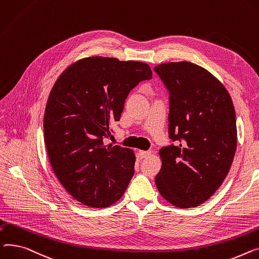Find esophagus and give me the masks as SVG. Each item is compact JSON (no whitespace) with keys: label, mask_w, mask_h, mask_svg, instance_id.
Instances as JSON below:
<instances>
[{"label":"esophagus","mask_w":259,"mask_h":259,"mask_svg":"<svg viewBox=\"0 0 259 259\" xmlns=\"http://www.w3.org/2000/svg\"><path fill=\"white\" fill-rule=\"evenodd\" d=\"M151 155V151L150 150H139V156H140V158L141 159H143V158H147V157H149Z\"/></svg>","instance_id":"esophagus-1"}]
</instances>
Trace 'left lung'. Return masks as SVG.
<instances>
[{
	"label": "left lung",
	"mask_w": 259,
	"mask_h": 259,
	"mask_svg": "<svg viewBox=\"0 0 259 259\" xmlns=\"http://www.w3.org/2000/svg\"><path fill=\"white\" fill-rule=\"evenodd\" d=\"M169 91V138L162 147L155 182L179 208L206 202L223 184L237 145L236 116L229 92L206 69L189 62L154 68Z\"/></svg>",
	"instance_id": "1"
}]
</instances>
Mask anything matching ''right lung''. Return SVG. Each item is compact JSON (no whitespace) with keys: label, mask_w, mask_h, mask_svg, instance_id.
<instances>
[{"label":"right lung","mask_w":259,"mask_h":259,"mask_svg":"<svg viewBox=\"0 0 259 259\" xmlns=\"http://www.w3.org/2000/svg\"><path fill=\"white\" fill-rule=\"evenodd\" d=\"M147 64L91 56L55 81L44 115V140L52 169L76 201L92 208L117 202L135 172L131 148L105 144L131 91L150 79Z\"/></svg>","instance_id":"obj_1"}]
</instances>
